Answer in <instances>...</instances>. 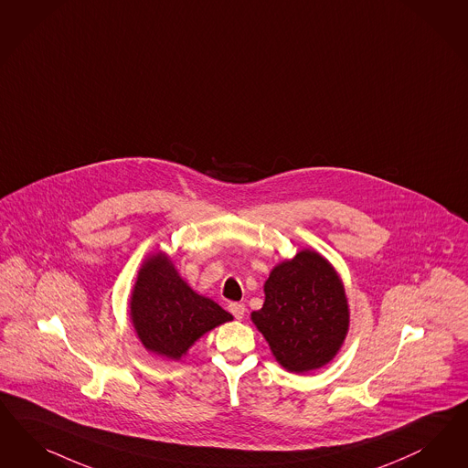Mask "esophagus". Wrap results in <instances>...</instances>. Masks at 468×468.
Listing matches in <instances>:
<instances>
[{"label": "esophagus", "mask_w": 468, "mask_h": 468, "mask_svg": "<svg viewBox=\"0 0 468 468\" xmlns=\"http://www.w3.org/2000/svg\"><path fill=\"white\" fill-rule=\"evenodd\" d=\"M229 312L238 320H241L244 317V314H246V306L242 303H230L229 304Z\"/></svg>", "instance_id": "obj_1"}]
</instances>
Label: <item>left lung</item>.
Segmentation results:
<instances>
[{"label":"left lung","instance_id":"left-lung-1","mask_svg":"<svg viewBox=\"0 0 468 468\" xmlns=\"http://www.w3.org/2000/svg\"><path fill=\"white\" fill-rule=\"evenodd\" d=\"M263 292V306L251 322L281 367L306 374L335 358L349 329V304L343 279L327 258L304 248L279 261Z\"/></svg>","mask_w":468,"mask_h":468}]
</instances>
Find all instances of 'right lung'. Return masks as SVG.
Wrapping results in <instances>:
<instances>
[{
	"label": "right lung",
	"instance_id": "obj_1",
	"mask_svg": "<svg viewBox=\"0 0 468 468\" xmlns=\"http://www.w3.org/2000/svg\"><path fill=\"white\" fill-rule=\"evenodd\" d=\"M129 315L146 351L172 362L207 332L234 320L218 303L197 294L164 251L148 255L137 271Z\"/></svg>",
	"mask_w": 468,
	"mask_h": 468
}]
</instances>
